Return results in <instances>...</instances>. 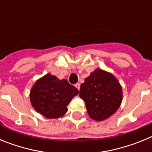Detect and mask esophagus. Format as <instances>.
I'll use <instances>...</instances> for the list:
<instances>
[{"label":"esophagus","mask_w":152,"mask_h":152,"mask_svg":"<svg viewBox=\"0 0 152 152\" xmlns=\"http://www.w3.org/2000/svg\"><path fill=\"white\" fill-rule=\"evenodd\" d=\"M75 87H76V88L79 90L80 89V84H79V83H77V84H75Z\"/></svg>","instance_id":"obj_1"}]
</instances>
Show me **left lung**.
<instances>
[{
	"label": "left lung",
	"instance_id": "left-lung-1",
	"mask_svg": "<svg viewBox=\"0 0 152 152\" xmlns=\"http://www.w3.org/2000/svg\"><path fill=\"white\" fill-rule=\"evenodd\" d=\"M79 96L90 117L103 121L117 111L123 100L122 87L111 73L96 68L81 84Z\"/></svg>",
	"mask_w": 152,
	"mask_h": 152
}]
</instances>
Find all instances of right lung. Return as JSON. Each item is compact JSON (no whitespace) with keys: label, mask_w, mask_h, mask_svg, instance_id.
I'll return each mask as SVG.
<instances>
[{"label":"right lung","mask_w":152,"mask_h":152,"mask_svg":"<svg viewBox=\"0 0 152 152\" xmlns=\"http://www.w3.org/2000/svg\"><path fill=\"white\" fill-rule=\"evenodd\" d=\"M79 91L66 79L59 80L51 74L36 81L30 91L33 108L48 119H57L68 111L67 106Z\"/></svg>","instance_id":"add662e5"}]
</instances>
